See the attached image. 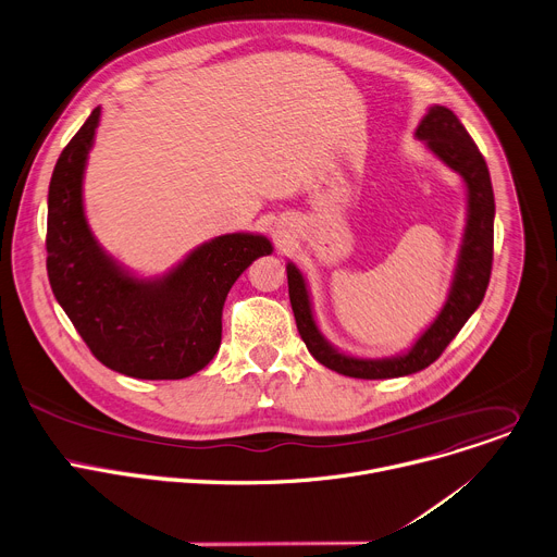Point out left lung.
Wrapping results in <instances>:
<instances>
[{
	"instance_id": "obj_1",
	"label": "left lung",
	"mask_w": 557,
	"mask_h": 557,
	"mask_svg": "<svg viewBox=\"0 0 557 557\" xmlns=\"http://www.w3.org/2000/svg\"><path fill=\"white\" fill-rule=\"evenodd\" d=\"M416 137L426 141V148L441 157L451 170H456L467 183V227L460 245V257L456 276L451 283L449 298L441 310L438 319L426 327V332L413 343V347L394 358H354L334 349L319 332L310 294L302 274L296 265L287 263V285H289V302L296 319L298 334L310 354L334 372L349 379H398L407 374H416L420 369L434 362L447 345L456 338L469 317L478 310V305L484 298L491 265H493V214H496V203H493V188L486 161L471 135L460 123V119L445 106L429 108L422 116L420 126L416 128Z\"/></svg>"
}]
</instances>
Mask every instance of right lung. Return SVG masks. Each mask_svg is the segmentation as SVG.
Returning a JSON list of instances; mask_svg holds the SVG:
<instances>
[{
    "mask_svg": "<svg viewBox=\"0 0 557 557\" xmlns=\"http://www.w3.org/2000/svg\"><path fill=\"white\" fill-rule=\"evenodd\" d=\"M99 114L95 108L52 170L46 230L52 294L112 372L144 381L188 379L219 351L230 287L252 261L272 255V243L259 234H223L163 278L123 272L103 255L84 216L82 181Z\"/></svg>",
    "mask_w": 557,
    "mask_h": 557,
    "instance_id": "right-lung-1",
    "label": "right lung"
}]
</instances>
